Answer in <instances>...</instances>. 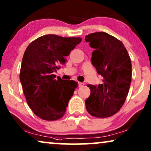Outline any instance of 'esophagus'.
I'll use <instances>...</instances> for the list:
<instances>
[{
  "instance_id": "1",
  "label": "esophagus",
  "mask_w": 151,
  "mask_h": 151,
  "mask_svg": "<svg viewBox=\"0 0 151 151\" xmlns=\"http://www.w3.org/2000/svg\"><path fill=\"white\" fill-rule=\"evenodd\" d=\"M79 85L80 87H81V86H84V83H81V82H79Z\"/></svg>"
}]
</instances>
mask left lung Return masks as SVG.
I'll use <instances>...</instances> for the list:
<instances>
[{"mask_svg":"<svg viewBox=\"0 0 151 151\" xmlns=\"http://www.w3.org/2000/svg\"><path fill=\"white\" fill-rule=\"evenodd\" d=\"M85 40L95 49L91 61L104 78L101 84L87 86L90 95L85 101L86 110L93 116L108 117L125 102L131 83V61L122 42L106 32L90 34Z\"/></svg>","mask_w":151,"mask_h":151,"instance_id":"left-lung-1","label":"left lung"}]
</instances>
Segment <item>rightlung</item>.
Here are the masks:
<instances>
[{"instance_id":"1","label":"right lung","mask_w":151,"mask_h":151,"mask_svg":"<svg viewBox=\"0 0 151 151\" xmlns=\"http://www.w3.org/2000/svg\"><path fill=\"white\" fill-rule=\"evenodd\" d=\"M81 38L42 36L32 41L24 53L20 81L28 106L42 119L55 121L65 114L77 82L56 79L54 72L65 63Z\"/></svg>"}]
</instances>
